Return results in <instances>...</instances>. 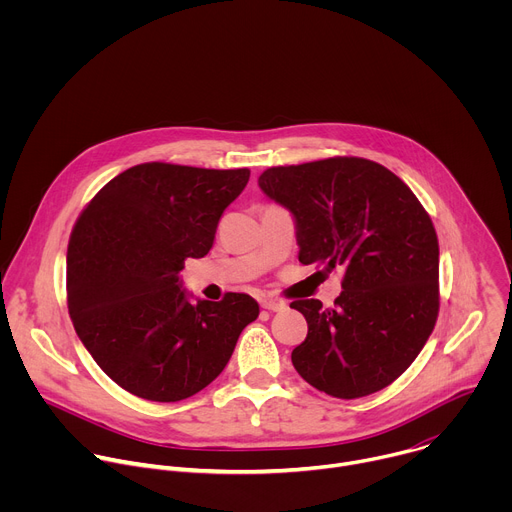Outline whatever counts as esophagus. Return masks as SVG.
Segmentation results:
<instances>
[{
    "instance_id": "obj_1",
    "label": "esophagus",
    "mask_w": 512,
    "mask_h": 512,
    "mask_svg": "<svg viewBox=\"0 0 512 512\" xmlns=\"http://www.w3.org/2000/svg\"><path fill=\"white\" fill-rule=\"evenodd\" d=\"M261 308L269 310V312H283L287 308V304L283 300H263Z\"/></svg>"
}]
</instances>
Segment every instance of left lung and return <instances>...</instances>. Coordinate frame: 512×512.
Returning <instances> with one entry per match:
<instances>
[{"mask_svg":"<svg viewBox=\"0 0 512 512\" xmlns=\"http://www.w3.org/2000/svg\"><path fill=\"white\" fill-rule=\"evenodd\" d=\"M259 188L296 223L300 263L344 269L334 308L291 302L308 322L291 352L304 381L338 399L377 393L425 346L440 310V247L409 186L364 158L277 166Z\"/></svg>","mask_w":512,"mask_h":512,"instance_id":"obj_1","label":"left lung"}]
</instances>
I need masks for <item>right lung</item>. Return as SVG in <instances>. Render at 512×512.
Instances as JSON below:
<instances>
[{"instance_id":"1","label":"right lung","mask_w":512,"mask_h":512,"mask_svg":"<svg viewBox=\"0 0 512 512\" xmlns=\"http://www.w3.org/2000/svg\"><path fill=\"white\" fill-rule=\"evenodd\" d=\"M249 170L139 164L81 212L66 253L68 314L95 362L125 391L188 399L223 373L259 304L247 294L196 300L182 287Z\"/></svg>"}]
</instances>
